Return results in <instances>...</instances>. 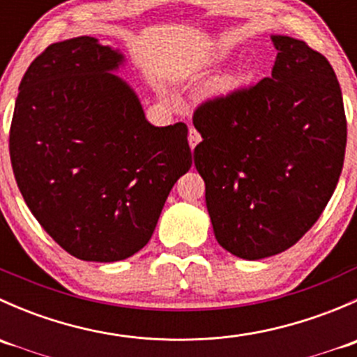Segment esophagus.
<instances>
[{"instance_id": "esophagus-1", "label": "esophagus", "mask_w": 357, "mask_h": 357, "mask_svg": "<svg viewBox=\"0 0 357 357\" xmlns=\"http://www.w3.org/2000/svg\"><path fill=\"white\" fill-rule=\"evenodd\" d=\"M200 135L199 132H197V129L195 128H190V131H188V143H190V149H195L197 145H199L200 143Z\"/></svg>"}]
</instances>
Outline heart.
<instances>
[{
  "instance_id": "1",
  "label": "heart",
  "mask_w": 357,
  "mask_h": 357,
  "mask_svg": "<svg viewBox=\"0 0 357 357\" xmlns=\"http://www.w3.org/2000/svg\"><path fill=\"white\" fill-rule=\"evenodd\" d=\"M238 82H240V77L236 74L222 75V77L219 79L218 82H215L214 88H212V95H214V96L228 95V93H231L233 89L238 86Z\"/></svg>"
}]
</instances>
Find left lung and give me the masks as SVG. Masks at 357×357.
Instances as JSON below:
<instances>
[{
  "mask_svg": "<svg viewBox=\"0 0 357 357\" xmlns=\"http://www.w3.org/2000/svg\"><path fill=\"white\" fill-rule=\"evenodd\" d=\"M275 67L252 88L204 103L193 158L218 243L247 261L297 243L332 199L347 122L340 84L321 53L273 34Z\"/></svg>",
  "mask_w": 357,
  "mask_h": 357,
  "instance_id": "1",
  "label": "left lung"
}]
</instances>
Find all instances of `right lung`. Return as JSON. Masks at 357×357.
Returning a JSON list of instances; mask_svg holds the SVG:
<instances>
[{
    "instance_id": "obj_1",
    "label": "right lung",
    "mask_w": 357,
    "mask_h": 357,
    "mask_svg": "<svg viewBox=\"0 0 357 357\" xmlns=\"http://www.w3.org/2000/svg\"><path fill=\"white\" fill-rule=\"evenodd\" d=\"M121 50L81 36L50 45L25 72L10 158L25 204L63 250L115 262L152 238L174 183L192 167L188 128L150 124L115 72Z\"/></svg>"
}]
</instances>
